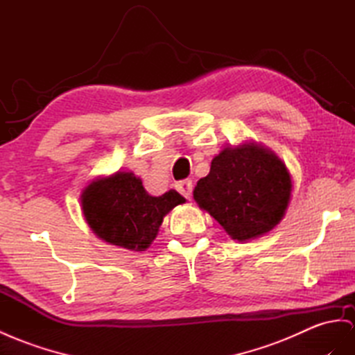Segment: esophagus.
Masks as SVG:
<instances>
[{
    "mask_svg": "<svg viewBox=\"0 0 355 355\" xmlns=\"http://www.w3.org/2000/svg\"><path fill=\"white\" fill-rule=\"evenodd\" d=\"M175 189H177L178 192H180L181 195H183L186 199L192 198L193 184H192V181H190V180H181V181H178V183L175 184Z\"/></svg>",
    "mask_w": 355,
    "mask_h": 355,
    "instance_id": "1",
    "label": "esophagus"
}]
</instances>
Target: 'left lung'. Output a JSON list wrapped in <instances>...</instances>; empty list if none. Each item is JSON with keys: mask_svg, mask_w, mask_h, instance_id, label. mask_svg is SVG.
<instances>
[{"mask_svg": "<svg viewBox=\"0 0 355 355\" xmlns=\"http://www.w3.org/2000/svg\"><path fill=\"white\" fill-rule=\"evenodd\" d=\"M291 187L284 163L252 144L226 148L216 156L210 174L198 181L193 198L234 240L246 241L280 222Z\"/></svg>", "mask_w": 355, "mask_h": 355, "instance_id": "8db88e82", "label": "left lung"}]
</instances>
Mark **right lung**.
<instances>
[{"mask_svg":"<svg viewBox=\"0 0 355 355\" xmlns=\"http://www.w3.org/2000/svg\"><path fill=\"white\" fill-rule=\"evenodd\" d=\"M186 199L175 190L150 196L130 172L96 180L83 193L85 219L100 239L132 250H145L156 239L163 217Z\"/></svg>","mask_w":355,"mask_h":355,"instance_id":"right-lung-1","label":"right lung"}]
</instances>
